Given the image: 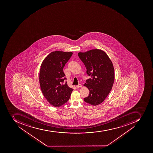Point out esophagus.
Instances as JSON below:
<instances>
[{"instance_id":"34e87169","label":"esophagus","mask_w":153,"mask_h":153,"mask_svg":"<svg viewBox=\"0 0 153 153\" xmlns=\"http://www.w3.org/2000/svg\"><path fill=\"white\" fill-rule=\"evenodd\" d=\"M82 84H79L78 85H76V87L77 88H80V87H82Z\"/></svg>"}]
</instances>
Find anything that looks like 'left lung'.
I'll list each match as a JSON object with an SVG mask.
<instances>
[{"label":"left lung","instance_id":"left-lung-1","mask_svg":"<svg viewBox=\"0 0 153 153\" xmlns=\"http://www.w3.org/2000/svg\"><path fill=\"white\" fill-rule=\"evenodd\" d=\"M78 56L85 66L87 74L91 76L84 84L90 91L84 101L97 105L104 101L113 87L114 81L113 63L105 52L99 49L79 52Z\"/></svg>","mask_w":153,"mask_h":153}]
</instances>
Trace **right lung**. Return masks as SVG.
I'll return each instance as SVG.
<instances>
[{
  "instance_id": "right-lung-1",
  "label": "right lung",
  "mask_w": 153,
  "mask_h": 153,
  "mask_svg": "<svg viewBox=\"0 0 153 153\" xmlns=\"http://www.w3.org/2000/svg\"><path fill=\"white\" fill-rule=\"evenodd\" d=\"M72 52L53 51L43 60L40 66L39 84L45 98L56 107L66 103L73 89L64 82L65 75L63 69L72 55Z\"/></svg>"
}]
</instances>
